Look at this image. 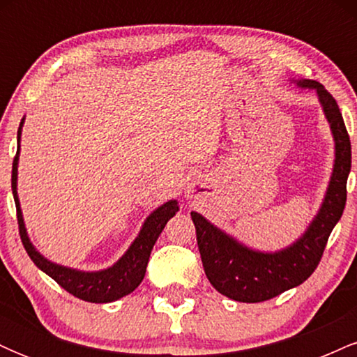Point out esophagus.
I'll return each instance as SVG.
<instances>
[{
  "label": "esophagus",
  "mask_w": 357,
  "mask_h": 357,
  "mask_svg": "<svg viewBox=\"0 0 357 357\" xmlns=\"http://www.w3.org/2000/svg\"><path fill=\"white\" fill-rule=\"evenodd\" d=\"M186 196H188V198H195V196H196V191L192 190V188H190V190L186 191Z\"/></svg>",
  "instance_id": "34e87169"
}]
</instances>
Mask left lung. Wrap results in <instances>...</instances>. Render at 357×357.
Returning <instances> with one entry per match:
<instances>
[{"mask_svg":"<svg viewBox=\"0 0 357 357\" xmlns=\"http://www.w3.org/2000/svg\"><path fill=\"white\" fill-rule=\"evenodd\" d=\"M297 87L315 90L334 137V167L317 215L304 235L278 252H260L240 243L203 215L191 211L204 273L225 297L236 302H264L301 285L321 261L331 231L346 206L351 171V141L337 102L315 80H292Z\"/></svg>","mask_w":357,"mask_h":357,"instance_id":"left-lung-1","label":"left lung"}]
</instances>
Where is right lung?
<instances>
[{
    "label": "right lung",
    "instance_id": "right-lung-1",
    "mask_svg": "<svg viewBox=\"0 0 357 357\" xmlns=\"http://www.w3.org/2000/svg\"><path fill=\"white\" fill-rule=\"evenodd\" d=\"M24 117L22 119L18 127V149L13 161V171H11V190H13V198L16 204V215H18L20 236H22L23 247L30 255L33 264L42 272L52 277L60 287H63L68 294L82 298L85 302H93V304H107V302L119 301L127 294L134 292L142 278L146 275L147 261H149L151 250H153L155 240L165 230L166 223L176 213L179 211L178 202L169 199V202L161 204L159 208L147 216L141 231L136 240L130 243L127 252L122 255L112 267L104 270H96V272H85V270H77L63 265L55 264V261L45 258L35 245L28 238L26 228H24L23 213L20 208L18 191H16V181H18V155H20V141H22V127Z\"/></svg>",
    "mask_w": 357,
    "mask_h": 357
}]
</instances>
